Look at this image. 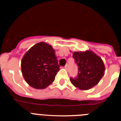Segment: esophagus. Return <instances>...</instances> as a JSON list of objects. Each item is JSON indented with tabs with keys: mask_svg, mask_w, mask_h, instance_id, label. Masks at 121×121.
<instances>
[{
	"mask_svg": "<svg viewBox=\"0 0 121 121\" xmlns=\"http://www.w3.org/2000/svg\"><path fill=\"white\" fill-rule=\"evenodd\" d=\"M65 69H68V64H66L65 65Z\"/></svg>",
	"mask_w": 121,
	"mask_h": 121,
	"instance_id": "esophagus-1",
	"label": "esophagus"
}]
</instances>
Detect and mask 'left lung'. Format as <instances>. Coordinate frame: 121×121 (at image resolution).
<instances>
[{
  "label": "left lung",
  "instance_id": "obj_1",
  "mask_svg": "<svg viewBox=\"0 0 121 121\" xmlns=\"http://www.w3.org/2000/svg\"><path fill=\"white\" fill-rule=\"evenodd\" d=\"M73 57L78 67V74L70 81L81 90L90 89L98 84L104 75L105 66L102 60L91 51L74 52Z\"/></svg>",
  "mask_w": 121,
  "mask_h": 121
}]
</instances>
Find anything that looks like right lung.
Returning <instances> with one entry per match:
<instances>
[{
	"label": "right lung",
	"mask_w": 121,
	"mask_h": 121,
	"mask_svg": "<svg viewBox=\"0 0 121 121\" xmlns=\"http://www.w3.org/2000/svg\"><path fill=\"white\" fill-rule=\"evenodd\" d=\"M59 67L54 50L42 42L32 47L21 61L25 80L36 89H43L52 84Z\"/></svg>",
	"instance_id": "1"
}]
</instances>
